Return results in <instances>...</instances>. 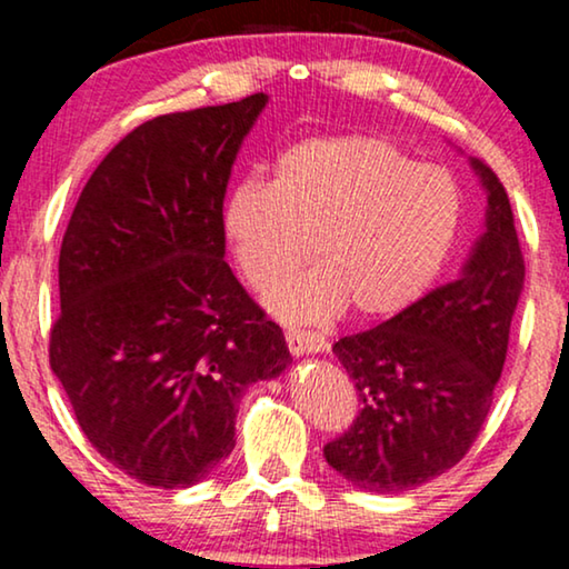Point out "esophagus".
<instances>
[{"label": "esophagus", "instance_id": "esophagus-1", "mask_svg": "<svg viewBox=\"0 0 569 569\" xmlns=\"http://www.w3.org/2000/svg\"><path fill=\"white\" fill-rule=\"evenodd\" d=\"M284 339H287V347H290V352L295 355V357H300V355H318V352H323L326 347V339L321 337V333H316V331H300V329H290V331H284Z\"/></svg>", "mask_w": 569, "mask_h": 569}]
</instances>
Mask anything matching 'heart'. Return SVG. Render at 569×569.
Listing matches in <instances>:
<instances>
[{"label":"heart","mask_w":569,"mask_h":569,"mask_svg":"<svg viewBox=\"0 0 569 569\" xmlns=\"http://www.w3.org/2000/svg\"><path fill=\"white\" fill-rule=\"evenodd\" d=\"M461 189L446 168L415 162L391 139L310 137L279 154L274 181L230 191L222 228L240 274L269 290L287 321H326L347 306L362 318L407 310L446 267L461 228Z\"/></svg>","instance_id":"1"}]
</instances>
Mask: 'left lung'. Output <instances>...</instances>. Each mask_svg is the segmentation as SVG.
Here are the masks:
<instances>
[{"label":"left lung","instance_id":"1","mask_svg":"<svg viewBox=\"0 0 569 569\" xmlns=\"http://www.w3.org/2000/svg\"><path fill=\"white\" fill-rule=\"evenodd\" d=\"M471 168L487 230L461 277L333 345L362 407L323 456L365 492H407L453 469L492 409L526 263L505 186L481 160Z\"/></svg>","mask_w":569,"mask_h":569}]
</instances>
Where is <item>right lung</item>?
I'll return each mask as SVG.
<instances>
[{
	"label": "right lung",
	"mask_w": 569,
	"mask_h": 569,
	"mask_svg": "<svg viewBox=\"0 0 569 569\" xmlns=\"http://www.w3.org/2000/svg\"><path fill=\"white\" fill-rule=\"evenodd\" d=\"M267 100L129 131L61 240L51 370L90 446L147 487L204 479L236 448L246 388L292 362L282 329L224 261V191Z\"/></svg>",
	"instance_id": "add662e5"
}]
</instances>
